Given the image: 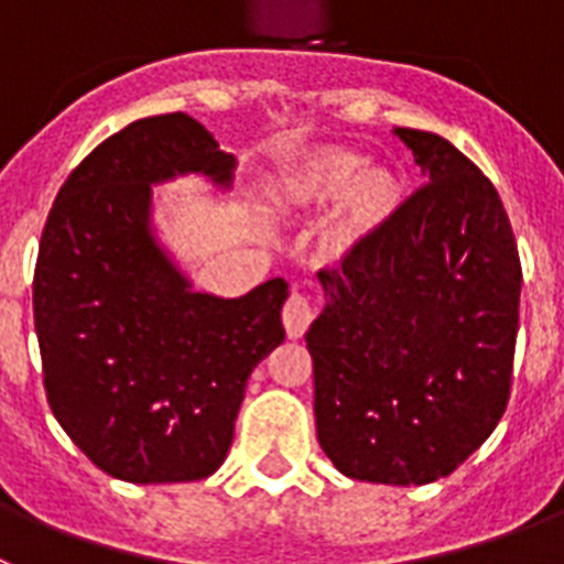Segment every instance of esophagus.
<instances>
[{
	"instance_id": "esophagus-1",
	"label": "esophagus",
	"mask_w": 564,
	"mask_h": 564,
	"mask_svg": "<svg viewBox=\"0 0 564 564\" xmlns=\"http://www.w3.org/2000/svg\"><path fill=\"white\" fill-rule=\"evenodd\" d=\"M315 321V306L310 304V297L304 295H292L283 306V326H286V335L290 338H304L306 329L312 326Z\"/></svg>"
}]
</instances>
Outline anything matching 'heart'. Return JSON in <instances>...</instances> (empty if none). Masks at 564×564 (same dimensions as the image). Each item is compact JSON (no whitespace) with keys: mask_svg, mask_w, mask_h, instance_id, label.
Returning <instances> with one entry per match:
<instances>
[{"mask_svg":"<svg viewBox=\"0 0 564 564\" xmlns=\"http://www.w3.org/2000/svg\"><path fill=\"white\" fill-rule=\"evenodd\" d=\"M272 194L283 212H315L338 203L335 246L340 252H361L395 226L410 188L399 165L367 163L358 149L321 143L281 165Z\"/></svg>","mask_w":564,"mask_h":564,"instance_id":"1","label":"heart"}]
</instances>
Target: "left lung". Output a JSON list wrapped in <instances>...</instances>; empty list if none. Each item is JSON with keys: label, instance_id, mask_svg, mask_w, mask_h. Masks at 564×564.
Masks as SVG:
<instances>
[{"label": "left lung", "instance_id": "8db88e82", "mask_svg": "<svg viewBox=\"0 0 564 564\" xmlns=\"http://www.w3.org/2000/svg\"><path fill=\"white\" fill-rule=\"evenodd\" d=\"M430 186L378 243L318 272L306 333L318 442L344 476L430 485L496 430L510 399L522 267L494 183L453 143L395 129Z\"/></svg>", "mask_w": 564, "mask_h": 564}]
</instances>
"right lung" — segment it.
Here are the masks:
<instances>
[{
	"mask_svg": "<svg viewBox=\"0 0 564 564\" xmlns=\"http://www.w3.org/2000/svg\"><path fill=\"white\" fill-rule=\"evenodd\" d=\"M238 160L188 113L145 117L59 188L33 272L45 392L70 442L134 485L206 479L226 462L246 381L278 344L283 278L240 297L194 290L154 224V186Z\"/></svg>",
	"mask_w": 564,
	"mask_h": 564,
	"instance_id": "add662e5",
	"label": "right lung"
}]
</instances>
